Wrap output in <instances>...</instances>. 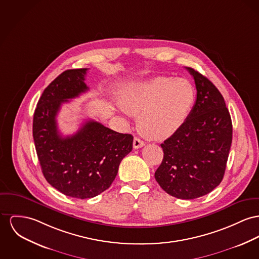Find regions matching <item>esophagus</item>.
<instances>
[{
  "label": "esophagus",
  "instance_id": "34e87169",
  "mask_svg": "<svg viewBox=\"0 0 259 259\" xmlns=\"http://www.w3.org/2000/svg\"><path fill=\"white\" fill-rule=\"evenodd\" d=\"M145 145L144 141H142L140 138H135L134 139V148L135 149H138V148H141Z\"/></svg>",
  "mask_w": 259,
  "mask_h": 259
}]
</instances>
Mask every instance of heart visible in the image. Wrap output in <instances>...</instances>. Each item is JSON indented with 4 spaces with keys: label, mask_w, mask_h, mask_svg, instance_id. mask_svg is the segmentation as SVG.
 <instances>
[{
    "label": "heart",
    "mask_w": 259,
    "mask_h": 259,
    "mask_svg": "<svg viewBox=\"0 0 259 259\" xmlns=\"http://www.w3.org/2000/svg\"><path fill=\"white\" fill-rule=\"evenodd\" d=\"M120 96L122 110L138 115V128L145 137L166 139L186 120L193 103L194 89L187 79L157 76L123 85Z\"/></svg>",
    "instance_id": "heart-1"
}]
</instances>
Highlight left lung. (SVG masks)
<instances>
[{
	"label": "left lung",
	"instance_id": "left-lung-1",
	"mask_svg": "<svg viewBox=\"0 0 259 259\" xmlns=\"http://www.w3.org/2000/svg\"><path fill=\"white\" fill-rule=\"evenodd\" d=\"M196 87V101L182 126L161 147L164 157L155 179L180 199L203 196L220 185L233 138L224 98L207 77L187 68Z\"/></svg>",
	"mask_w": 259,
	"mask_h": 259
}]
</instances>
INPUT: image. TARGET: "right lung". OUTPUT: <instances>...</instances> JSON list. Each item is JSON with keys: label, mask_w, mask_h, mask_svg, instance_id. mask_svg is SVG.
Wrapping results in <instances>:
<instances>
[{"label": "right lung", "mask_w": 259, "mask_h": 259, "mask_svg": "<svg viewBox=\"0 0 259 259\" xmlns=\"http://www.w3.org/2000/svg\"><path fill=\"white\" fill-rule=\"evenodd\" d=\"M87 69H68L45 88L35 109L33 139L46 181L70 197H94L110 188L122 158L133 149L134 137L98 121H85L72 136L63 137L57 125L62 104L89 89Z\"/></svg>", "instance_id": "right-lung-1"}]
</instances>
